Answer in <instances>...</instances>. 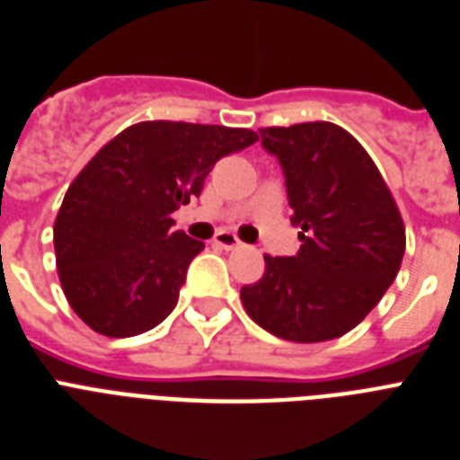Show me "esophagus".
<instances>
[{
    "label": "esophagus",
    "instance_id": "34e87169",
    "mask_svg": "<svg viewBox=\"0 0 460 460\" xmlns=\"http://www.w3.org/2000/svg\"><path fill=\"white\" fill-rule=\"evenodd\" d=\"M215 245H219V248L224 250H234L241 245V241H238L234 234H229V231H222V234H217V238H215Z\"/></svg>",
    "mask_w": 460,
    "mask_h": 460
}]
</instances>
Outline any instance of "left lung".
I'll use <instances>...</instances> for the list:
<instances>
[{
	"label": "left lung",
	"instance_id": "8db88e82",
	"mask_svg": "<svg viewBox=\"0 0 460 460\" xmlns=\"http://www.w3.org/2000/svg\"><path fill=\"white\" fill-rule=\"evenodd\" d=\"M285 172L295 257L264 254V276L243 285L250 318L296 343L337 339L379 304L404 257V224L379 168L330 121L261 128Z\"/></svg>",
	"mask_w": 460,
	"mask_h": 460
}]
</instances>
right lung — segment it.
<instances>
[{
	"label": "right lung",
	"instance_id": "add662e5",
	"mask_svg": "<svg viewBox=\"0 0 460 460\" xmlns=\"http://www.w3.org/2000/svg\"><path fill=\"white\" fill-rule=\"evenodd\" d=\"M254 130L142 121L107 142L69 184L53 224L69 306L105 337H135L168 318L203 241L172 231V212L199 196L222 156Z\"/></svg>",
	"mask_w": 460,
	"mask_h": 460
}]
</instances>
